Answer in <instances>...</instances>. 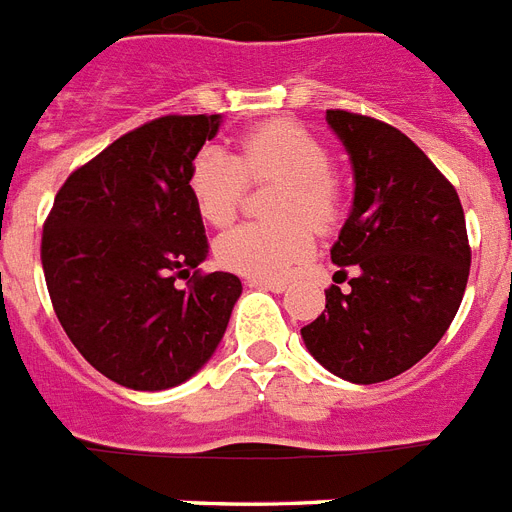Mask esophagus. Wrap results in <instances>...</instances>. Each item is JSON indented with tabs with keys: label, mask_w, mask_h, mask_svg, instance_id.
I'll use <instances>...</instances> for the list:
<instances>
[{
	"label": "esophagus",
	"mask_w": 512,
	"mask_h": 512,
	"mask_svg": "<svg viewBox=\"0 0 512 512\" xmlns=\"http://www.w3.org/2000/svg\"><path fill=\"white\" fill-rule=\"evenodd\" d=\"M248 288H261V290H272V293H282L285 290V282L280 280H248Z\"/></svg>",
	"instance_id": "1"
}]
</instances>
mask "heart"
Returning <instances> with one entry per match:
<instances>
[{"label":"heart","instance_id":"obj_1","mask_svg":"<svg viewBox=\"0 0 512 512\" xmlns=\"http://www.w3.org/2000/svg\"><path fill=\"white\" fill-rule=\"evenodd\" d=\"M330 153L317 134L293 121H269L240 137L237 153L208 145L187 169V192L200 219L214 227L232 222L243 203L248 177H282L267 222H243L219 235L216 259L256 280L285 277L314 248L317 230H330L343 214V187Z\"/></svg>","mask_w":512,"mask_h":512}]
</instances>
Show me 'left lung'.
Here are the masks:
<instances>
[{
	"instance_id": "obj_1",
	"label": "left lung",
	"mask_w": 512,
	"mask_h": 512,
	"mask_svg": "<svg viewBox=\"0 0 512 512\" xmlns=\"http://www.w3.org/2000/svg\"><path fill=\"white\" fill-rule=\"evenodd\" d=\"M354 169V203L330 259L349 290L330 285L325 312L301 327L306 349L351 383L396 378L441 341L470 272L457 190L415 142L378 118L327 110Z\"/></svg>"
}]
</instances>
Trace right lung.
Returning <instances> with one entry per match:
<instances>
[{"label": "right lung", "instance_id": "add662e5", "mask_svg": "<svg viewBox=\"0 0 512 512\" xmlns=\"http://www.w3.org/2000/svg\"><path fill=\"white\" fill-rule=\"evenodd\" d=\"M219 124L222 116H163L118 137L65 179L44 222L57 320L118 386L163 391L192 378L243 293L230 272L189 276L206 261L208 240L187 169Z\"/></svg>", "mask_w": 512, "mask_h": 512}]
</instances>
